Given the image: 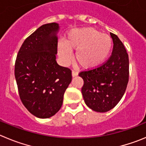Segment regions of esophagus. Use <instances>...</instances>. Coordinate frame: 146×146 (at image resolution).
<instances>
[{
    "instance_id": "1",
    "label": "esophagus",
    "mask_w": 146,
    "mask_h": 146,
    "mask_svg": "<svg viewBox=\"0 0 146 146\" xmlns=\"http://www.w3.org/2000/svg\"><path fill=\"white\" fill-rule=\"evenodd\" d=\"M78 71H76V70H72V76H73V77H75V76H78Z\"/></svg>"
}]
</instances>
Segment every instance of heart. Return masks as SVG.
Returning <instances> with one entry per match:
<instances>
[{"instance_id":"obj_1","label":"heart","mask_w":146,"mask_h":146,"mask_svg":"<svg viewBox=\"0 0 146 146\" xmlns=\"http://www.w3.org/2000/svg\"><path fill=\"white\" fill-rule=\"evenodd\" d=\"M111 46V38L95 29H76L68 34L65 43L58 44V52L68 62L71 57V50H76L75 60L77 63L84 68H93L107 59Z\"/></svg>"}]
</instances>
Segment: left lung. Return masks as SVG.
Here are the masks:
<instances>
[{
  "instance_id": "8db88e82",
  "label": "left lung",
  "mask_w": 146,
  "mask_h": 146,
  "mask_svg": "<svg viewBox=\"0 0 146 146\" xmlns=\"http://www.w3.org/2000/svg\"><path fill=\"white\" fill-rule=\"evenodd\" d=\"M110 35L114 45L110 58L95 68L79 73L84 82L81 88L84 102L98 112L110 111L118 104L129 81L128 54L118 36Z\"/></svg>"
}]
</instances>
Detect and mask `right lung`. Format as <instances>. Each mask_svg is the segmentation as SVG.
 <instances>
[{
	"label": "right lung",
	"mask_w": 146,
	"mask_h": 146,
	"mask_svg": "<svg viewBox=\"0 0 146 146\" xmlns=\"http://www.w3.org/2000/svg\"><path fill=\"white\" fill-rule=\"evenodd\" d=\"M59 29L57 23L41 26L23 42L15 62L20 99L30 113L49 118L61 108L71 70L56 62Z\"/></svg>",
	"instance_id": "right-lung-1"
}]
</instances>
